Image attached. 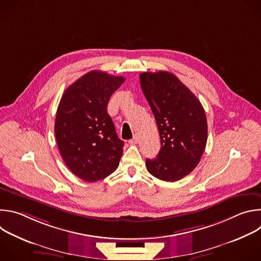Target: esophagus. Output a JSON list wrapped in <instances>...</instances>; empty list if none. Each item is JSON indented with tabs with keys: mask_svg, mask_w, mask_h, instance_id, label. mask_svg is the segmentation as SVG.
I'll return each mask as SVG.
<instances>
[{
	"mask_svg": "<svg viewBox=\"0 0 261 261\" xmlns=\"http://www.w3.org/2000/svg\"><path fill=\"white\" fill-rule=\"evenodd\" d=\"M138 141H139V138H138L137 135H134V137H133L131 140H129V142H130L131 144H136Z\"/></svg>",
	"mask_w": 261,
	"mask_h": 261,
	"instance_id": "34e87169",
	"label": "esophagus"
}]
</instances>
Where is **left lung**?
<instances>
[{
    "mask_svg": "<svg viewBox=\"0 0 261 261\" xmlns=\"http://www.w3.org/2000/svg\"><path fill=\"white\" fill-rule=\"evenodd\" d=\"M139 76L161 139L157 158L146 159L145 166L161 180L176 181L197 166L204 152L207 140L204 109L174 74L143 72Z\"/></svg>",
    "mask_w": 261,
    "mask_h": 261,
    "instance_id": "1",
    "label": "left lung"
}]
</instances>
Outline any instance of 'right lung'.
<instances>
[{"label":"right lung","instance_id":"right-lung-1","mask_svg":"<svg viewBox=\"0 0 261 261\" xmlns=\"http://www.w3.org/2000/svg\"><path fill=\"white\" fill-rule=\"evenodd\" d=\"M124 82L123 76L90 71L61 98L55 123L57 144L67 167L86 181L102 179L119 166L124 141L107 114V104Z\"/></svg>","mask_w":261,"mask_h":261}]
</instances>
